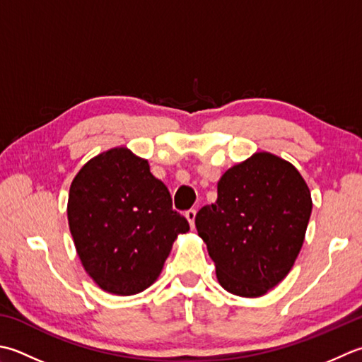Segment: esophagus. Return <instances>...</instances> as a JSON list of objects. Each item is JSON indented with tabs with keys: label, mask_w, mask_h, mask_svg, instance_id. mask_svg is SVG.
<instances>
[{
	"label": "esophagus",
	"mask_w": 362,
	"mask_h": 362,
	"mask_svg": "<svg viewBox=\"0 0 362 362\" xmlns=\"http://www.w3.org/2000/svg\"><path fill=\"white\" fill-rule=\"evenodd\" d=\"M185 216L188 219V223L191 226V229H194V218H196V210L194 209H189L185 211Z\"/></svg>",
	"instance_id": "obj_1"
}]
</instances>
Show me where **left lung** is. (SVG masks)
I'll list each match as a JSON object with an SVG mask.
<instances>
[{
  "label": "left lung",
  "mask_w": 362,
  "mask_h": 362,
  "mask_svg": "<svg viewBox=\"0 0 362 362\" xmlns=\"http://www.w3.org/2000/svg\"><path fill=\"white\" fill-rule=\"evenodd\" d=\"M310 211V191L288 161L257 152L228 169L216 202L194 219L223 288L256 298L278 286L298 257Z\"/></svg>",
  "instance_id": "obj_1"
}]
</instances>
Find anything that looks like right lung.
<instances>
[{
  "label": "right lung",
  "mask_w": 362,
  "mask_h": 362,
  "mask_svg": "<svg viewBox=\"0 0 362 362\" xmlns=\"http://www.w3.org/2000/svg\"><path fill=\"white\" fill-rule=\"evenodd\" d=\"M67 218L84 270L105 292L134 295L160 276L189 224L144 158L116 147L84 165L70 185Z\"/></svg>",
  "instance_id": "right-lung-1"
}]
</instances>
